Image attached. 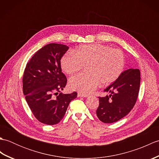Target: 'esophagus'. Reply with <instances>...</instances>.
<instances>
[{"label": "esophagus", "mask_w": 159, "mask_h": 159, "mask_svg": "<svg viewBox=\"0 0 159 159\" xmlns=\"http://www.w3.org/2000/svg\"><path fill=\"white\" fill-rule=\"evenodd\" d=\"M89 95L88 94H84L82 93H78V97H84V98H87L88 97Z\"/></svg>", "instance_id": "1"}]
</instances>
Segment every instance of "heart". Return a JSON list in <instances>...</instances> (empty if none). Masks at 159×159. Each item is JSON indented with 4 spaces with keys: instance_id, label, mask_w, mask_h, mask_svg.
<instances>
[{
    "instance_id": "1",
    "label": "heart",
    "mask_w": 159,
    "mask_h": 159,
    "mask_svg": "<svg viewBox=\"0 0 159 159\" xmlns=\"http://www.w3.org/2000/svg\"><path fill=\"white\" fill-rule=\"evenodd\" d=\"M89 72L71 78L70 87L80 93H89L101 82L107 85L116 81L123 72L125 57L120 50L101 43H92L79 47L76 52L70 51L61 59L62 70L72 75L87 65Z\"/></svg>"
}]
</instances>
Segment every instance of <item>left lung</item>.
I'll use <instances>...</instances> for the list:
<instances>
[{"instance_id":"1","label":"left lung","mask_w":159,"mask_h":159,"mask_svg":"<svg viewBox=\"0 0 159 159\" xmlns=\"http://www.w3.org/2000/svg\"><path fill=\"white\" fill-rule=\"evenodd\" d=\"M140 70L128 69L104 90L109 95L99 98L96 110L98 119L104 123L119 121L130 113L135 104L140 87Z\"/></svg>"}]
</instances>
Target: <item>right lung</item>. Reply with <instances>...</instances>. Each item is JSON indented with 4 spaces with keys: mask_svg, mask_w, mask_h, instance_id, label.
Instances as JSON below:
<instances>
[{
    "mask_svg": "<svg viewBox=\"0 0 159 159\" xmlns=\"http://www.w3.org/2000/svg\"><path fill=\"white\" fill-rule=\"evenodd\" d=\"M69 47L52 43L37 51L26 63L22 77L23 93L37 120L48 125L63 119L70 102L77 93H61L67 84L61 59Z\"/></svg>",
    "mask_w": 159,
    "mask_h": 159,
    "instance_id": "obj_1",
    "label": "right lung"
}]
</instances>
